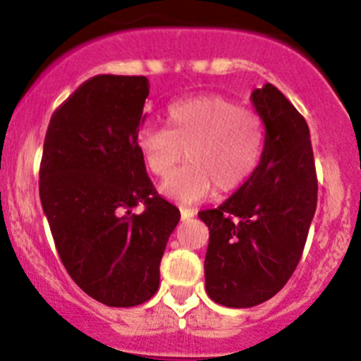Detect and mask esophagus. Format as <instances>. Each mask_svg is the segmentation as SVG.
Wrapping results in <instances>:
<instances>
[{
  "label": "esophagus",
  "instance_id": "obj_1",
  "mask_svg": "<svg viewBox=\"0 0 361 361\" xmlns=\"http://www.w3.org/2000/svg\"><path fill=\"white\" fill-rule=\"evenodd\" d=\"M195 209H191V208H180V219L183 220H188L191 219V216H195Z\"/></svg>",
  "mask_w": 361,
  "mask_h": 361
}]
</instances>
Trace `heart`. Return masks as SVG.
Here are the masks:
<instances>
[{
	"instance_id": "obj_1",
	"label": "heart",
	"mask_w": 361,
	"mask_h": 361,
	"mask_svg": "<svg viewBox=\"0 0 361 361\" xmlns=\"http://www.w3.org/2000/svg\"><path fill=\"white\" fill-rule=\"evenodd\" d=\"M266 142V124L257 110L222 95L180 99L166 108V128L137 133L142 164L166 177L187 152L188 164L166 178L161 193L178 204L208 199L240 188L257 168Z\"/></svg>"
}]
</instances>
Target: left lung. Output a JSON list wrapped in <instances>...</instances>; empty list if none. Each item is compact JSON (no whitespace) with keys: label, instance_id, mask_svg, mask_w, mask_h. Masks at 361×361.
<instances>
[{"label":"left lung","instance_id":"8db88e82","mask_svg":"<svg viewBox=\"0 0 361 361\" xmlns=\"http://www.w3.org/2000/svg\"><path fill=\"white\" fill-rule=\"evenodd\" d=\"M251 103L266 124L260 162L224 204L199 213L209 228L206 293L226 307L262 304L288 283L317 209L305 119L269 82L253 90Z\"/></svg>","mask_w":361,"mask_h":361}]
</instances>
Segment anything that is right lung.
<instances>
[{
  "label": "right lung",
  "instance_id": "right-lung-1",
  "mask_svg": "<svg viewBox=\"0 0 361 361\" xmlns=\"http://www.w3.org/2000/svg\"><path fill=\"white\" fill-rule=\"evenodd\" d=\"M149 81L95 75L54 111L39 168L41 206L79 288L110 307L145 304L180 220L157 195L137 148ZM145 212L133 214L138 202Z\"/></svg>",
  "mask_w": 361,
  "mask_h": 361
}]
</instances>
